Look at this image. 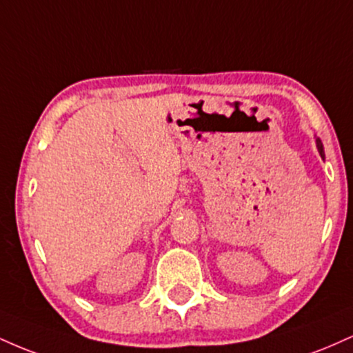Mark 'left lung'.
Masks as SVG:
<instances>
[{
	"label": "left lung",
	"mask_w": 353,
	"mask_h": 353,
	"mask_svg": "<svg viewBox=\"0 0 353 353\" xmlns=\"http://www.w3.org/2000/svg\"><path fill=\"white\" fill-rule=\"evenodd\" d=\"M317 149H319V152H320V157H325V152H323V144H322V141L320 139H317Z\"/></svg>",
	"instance_id": "1"
}]
</instances>
